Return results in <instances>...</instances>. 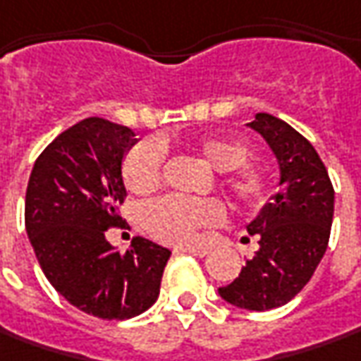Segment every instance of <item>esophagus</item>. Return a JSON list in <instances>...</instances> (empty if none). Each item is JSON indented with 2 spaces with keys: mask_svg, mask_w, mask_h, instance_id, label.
I'll return each mask as SVG.
<instances>
[{
  "mask_svg": "<svg viewBox=\"0 0 361 361\" xmlns=\"http://www.w3.org/2000/svg\"><path fill=\"white\" fill-rule=\"evenodd\" d=\"M176 254H192L195 257H204L207 254V247L204 245H180V247H176L173 250Z\"/></svg>",
  "mask_w": 361,
  "mask_h": 361,
  "instance_id": "1",
  "label": "esophagus"
}]
</instances>
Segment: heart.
Segmentation results:
<instances>
[{
	"instance_id": "heart-1",
	"label": "heart",
	"mask_w": 361,
	"mask_h": 361,
	"mask_svg": "<svg viewBox=\"0 0 361 361\" xmlns=\"http://www.w3.org/2000/svg\"><path fill=\"white\" fill-rule=\"evenodd\" d=\"M164 143H140L123 159V180L137 195L156 192L164 171ZM207 168L219 171V185L243 207H255L266 200L267 178L257 166L247 164L250 147L235 137L207 135L190 143ZM224 207L214 197L188 200L168 195L143 209V226L157 240L190 243L202 228L216 226Z\"/></svg>"
}]
</instances>
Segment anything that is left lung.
I'll list each match as a JSON object with an SVG mask.
<instances>
[{"instance_id":"8db88e82","label":"left lung","mask_w":361,"mask_h":361,"mask_svg":"<svg viewBox=\"0 0 361 361\" xmlns=\"http://www.w3.org/2000/svg\"><path fill=\"white\" fill-rule=\"evenodd\" d=\"M245 126L257 131L276 156L278 193L247 224V233L257 238L259 250L218 293L235 307L267 312L302 292L326 254L334 188L314 145L290 123L255 114Z\"/></svg>"}]
</instances>
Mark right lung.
<instances>
[{
    "label": "right lung",
    "mask_w": 361,
    "mask_h": 361,
    "mask_svg": "<svg viewBox=\"0 0 361 361\" xmlns=\"http://www.w3.org/2000/svg\"><path fill=\"white\" fill-rule=\"evenodd\" d=\"M135 143L126 126L83 119L42 152L25 193V230L47 281L102 319H130L152 307L171 255L140 235L121 254L106 238L121 219L123 159Z\"/></svg>",
    "instance_id": "right-lung-1"
}]
</instances>
